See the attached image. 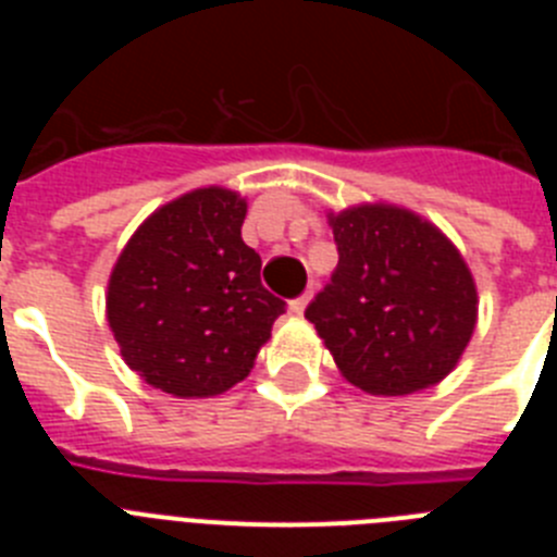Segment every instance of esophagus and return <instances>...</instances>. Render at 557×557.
<instances>
[{"label":"esophagus","mask_w":557,"mask_h":557,"mask_svg":"<svg viewBox=\"0 0 557 557\" xmlns=\"http://www.w3.org/2000/svg\"><path fill=\"white\" fill-rule=\"evenodd\" d=\"M309 298H312V289H307V293H304V295L293 298V301H289V312H293V314H304V309H307Z\"/></svg>","instance_id":"obj_1"}]
</instances>
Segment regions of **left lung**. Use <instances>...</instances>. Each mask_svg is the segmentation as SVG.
Segmentation results:
<instances>
[{
    "label": "left lung",
    "mask_w": 557,
    "mask_h": 557,
    "mask_svg": "<svg viewBox=\"0 0 557 557\" xmlns=\"http://www.w3.org/2000/svg\"><path fill=\"white\" fill-rule=\"evenodd\" d=\"M329 223L339 262L304 314L343 376L373 396L437 385L476 323L462 256L435 225L396 206H354Z\"/></svg>",
    "instance_id": "8db88e82"
}]
</instances>
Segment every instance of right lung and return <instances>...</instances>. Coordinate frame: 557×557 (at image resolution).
I'll return each mask as SVG.
<instances>
[{"label": "right lung", "mask_w": 557, "mask_h": 557, "mask_svg": "<svg viewBox=\"0 0 557 557\" xmlns=\"http://www.w3.org/2000/svg\"><path fill=\"white\" fill-rule=\"evenodd\" d=\"M245 211L236 191L195 189L150 214L116 259L108 323L147 385L181 398L228 391L287 309L243 243Z\"/></svg>", "instance_id": "right-lung-1"}]
</instances>
